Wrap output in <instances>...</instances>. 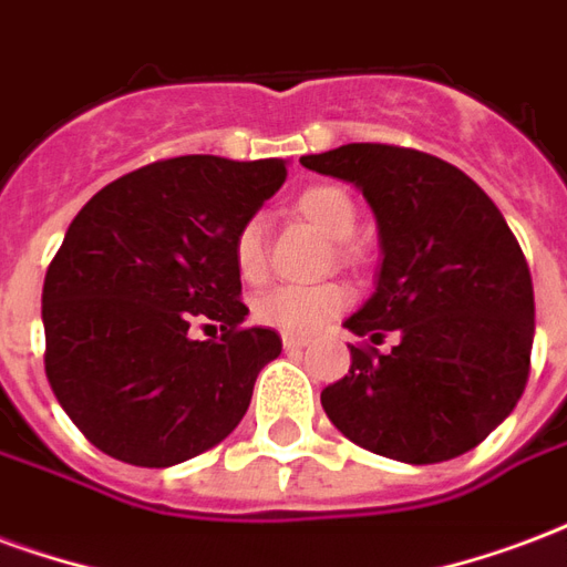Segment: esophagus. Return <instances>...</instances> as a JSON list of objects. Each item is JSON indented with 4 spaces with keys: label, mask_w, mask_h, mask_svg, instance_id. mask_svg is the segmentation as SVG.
Masks as SVG:
<instances>
[{
    "label": "esophagus",
    "mask_w": 567,
    "mask_h": 567,
    "mask_svg": "<svg viewBox=\"0 0 567 567\" xmlns=\"http://www.w3.org/2000/svg\"><path fill=\"white\" fill-rule=\"evenodd\" d=\"M282 346L285 351H300V348L306 346L303 337H282Z\"/></svg>",
    "instance_id": "esophagus-1"
}]
</instances>
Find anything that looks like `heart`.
Here are the masks:
<instances>
[{
	"label": "heart",
	"mask_w": 567,
	"mask_h": 567,
	"mask_svg": "<svg viewBox=\"0 0 567 567\" xmlns=\"http://www.w3.org/2000/svg\"><path fill=\"white\" fill-rule=\"evenodd\" d=\"M295 213L312 228L321 230L327 240H333V251L348 264L360 261V249L351 243L358 230V204L342 186L321 183L303 188L295 200ZM234 264L246 282H261L267 272V225L261 216H249L230 243ZM351 303L346 285H279L261 295L251 306V316L264 327H272L285 337H309L330 318L346 312Z\"/></svg>",
	"instance_id": "obj_1"
}]
</instances>
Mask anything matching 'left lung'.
Wrapping results in <instances>:
<instances>
[{
  "label": "left lung",
  "mask_w": 567,
  "mask_h": 567,
  "mask_svg": "<svg viewBox=\"0 0 567 567\" xmlns=\"http://www.w3.org/2000/svg\"><path fill=\"white\" fill-rule=\"evenodd\" d=\"M300 165L363 192L379 219V288L346 327V379L321 405L346 439L400 463L472 451L526 390L535 295L514 230L475 179L421 150L346 144ZM390 329L401 342L374 348Z\"/></svg>",
  "instance_id": "1"
}]
</instances>
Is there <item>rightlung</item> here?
Returning <instances> with one entry per match:
<instances>
[{
    "mask_svg": "<svg viewBox=\"0 0 567 567\" xmlns=\"http://www.w3.org/2000/svg\"><path fill=\"white\" fill-rule=\"evenodd\" d=\"M285 177L282 158L179 155L113 179L74 216L44 276V372L99 451L165 468L243 421L282 339L243 327L230 243ZM195 320H219L223 337L192 340Z\"/></svg>",
    "mask_w": 567,
    "mask_h": 567,
    "instance_id": "add662e5",
    "label": "right lung"
}]
</instances>
